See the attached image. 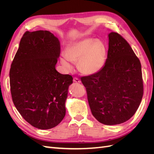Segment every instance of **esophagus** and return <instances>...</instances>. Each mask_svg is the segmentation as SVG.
<instances>
[{"label":"esophagus","mask_w":154,"mask_h":154,"mask_svg":"<svg viewBox=\"0 0 154 154\" xmlns=\"http://www.w3.org/2000/svg\"><path fill=\"white\" fill-rule=\"evenodd\" d=\"M73 82H75V83H81V81H80V79L76 78V77H74V78H73Z\"/></svg>","instance_id":"esophagus-1"}]
</instances>
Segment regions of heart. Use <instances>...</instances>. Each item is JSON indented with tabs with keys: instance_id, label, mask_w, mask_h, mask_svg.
<instances>
[{
	"instance_id": "b5f03b06",
	"label": "heart",
	"mask_w": 154,
	"mask_h": 154,
	"mask_svg": "<svg viewBox=\"0 0 154 154\" xmlns=\"http://www.w3.org/2000/svg\"><path fill=\"white\" fill-rule=\"evenodd\" d=\"M64 55L69 61L77 62L78 68L82 73L91 75L103 68L106 60V49L101 40L85 38L69 44L65 50ZM66 60L62 58V64L68 69H71V64Z\"/></svg>"
}]
</instances>
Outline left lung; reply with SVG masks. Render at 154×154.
Segmentation results:
<instances>
[{
	"mask_svg": "<svg viewBox=\"0 0 154 154\" xmlns=\"http://www.w3.org/2000/svg\"><path fill=\"white\" fill-rule=\"evenodd\" d=\"M105 66L81 77L91 112L106 125L127 122L136 112L143 96L141 65L132 48L118 32L109 35Z\"/></svg>",
	"mask_w": 154,
	"mask_h": 154,
	"instance_id": "8db88e82",
	"label": "left lung"
}]
</instances>
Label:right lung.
<instances>
[{"mask_svg":"<svg viewBox=\"0 0 154 154\" xmlns=\"http://www.w3.org/2000/svg\"><path fill=\"white\" fill-rule=\"evenodd\" d=\"M60 42L48 31H26L10 71L11 94L18 112L32 127H55L66 115L69 74L55 69Z\"/></svg>","mask_w":154,"mask_h":154,"instance_id":"1","label":"right lung"}]
</instances>
